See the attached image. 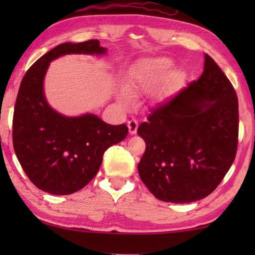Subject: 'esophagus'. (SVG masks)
I'll return each instance as SVG.
<instances>
[{"instance_id": "1", "label": "esophagus", "mask_w": 255, "mask_h": 255, "mask_svg": "<svg viewBox=\"0 0 255 255\" xmlns=\"http://www.w3.org/2000/svg\"><path fill=\"white\" fill-rule=\"evenodd\" d=\"M128 131H130V133L134 134L138 128V121L135 120V118H131V120L128 122Z\"/></svg>"}]
</instances>
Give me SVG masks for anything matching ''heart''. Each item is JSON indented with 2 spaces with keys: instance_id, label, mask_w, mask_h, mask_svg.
Segmentation results:
<instances>
[{
  "instance_id": "obj_1",
  "label": "heart",
  "mask_w": 255,
  "mask_h": 255,
  "mask_svg": "<svg viewBox=\"0 0 255 255\" xmlns=\"http://www.w3.org/2000/svg\"><path fill=\"white\" fill-rule=\"evenodd\" d=\"M172 69V62L166 58L147 60L131 73V92L149 89L162 80Z\"/></svg>"
}]
</instances>
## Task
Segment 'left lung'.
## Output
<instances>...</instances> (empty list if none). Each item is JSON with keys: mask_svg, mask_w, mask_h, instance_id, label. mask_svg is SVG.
<instances>
[{"mask_svg": "<svg viewBox=\"0 0 255 255\" xmlns=\"http://www.w3.org/2000/svg\"><path fill=\"white\" fill-rule=\"evenodd\" d=\"M238 97L210 55L204 71L176 95L153 108L137 133L146 149L138 173L159 200L190 203L210 195L235 161Z\"/></svg>", "mask_w": 255, "mask_h": 255, "instance_id": "left-lung-1", "label": "left lung"}]
</instances>
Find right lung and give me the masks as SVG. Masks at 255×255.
Returning a JSON list of instances; mask_svg holds the SVG:
<instances>
[{"label": "right lung", "instance_id": "1", "mask_svg": "<svg viewBox=\"0 0 255 255\" xmlns=\"http://www.w3.org/2000/svg\"><path fill=\"white\" fill-rule=\"evenodd\" d=\"M106 51L97 39L60 44L38 59L20 82L12 118L13 149L27 177L40 190L69 195L82 189L99 172L104 152L128 135L125 124L110 125L95 115L62 116L44 96V76L53 59Z\"/></svg>", "mask_w": 255, "mask_h": 255}]
</instances>
